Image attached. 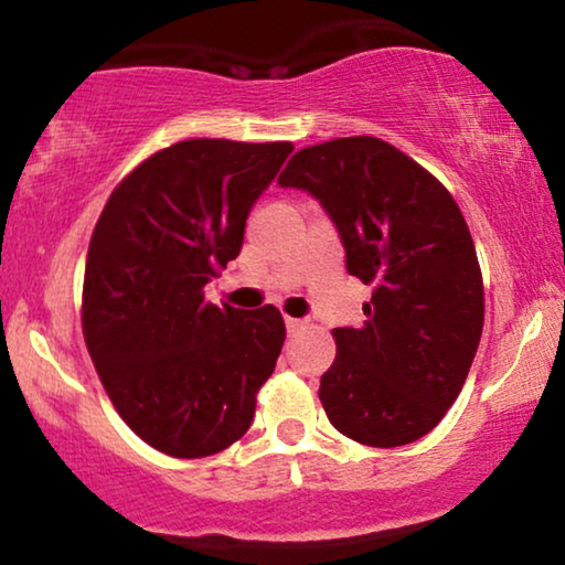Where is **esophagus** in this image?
I'll use <instances>...</instances> for the list:
<instances>
[{
  "mask_svg": "<svg viewBox=\"0 0 565 565\" xmlns=\"http://www.w3.org/2000/svg\"><path fill=\"white\" fill-rule=\"evenodd\" d=\"M285 327H288V332H298V329L303 327V321L292 319V317H285Z\"/></svg>",
  "mask_w": 565,
  "mask_h": 565,
  "instance_id": "1",
  "label": "esophagus"
}]
</instances>
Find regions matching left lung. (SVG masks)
Instances as JSON below:
<instances>
[{
  "instance_id": "8db88e82",
  "label": "left lung",
  "mask_w": 565,
  "mask_h": 565,
  "mask_svg": "<svg viewBox=\"0 0 565 565\" xmlns=\"http://www.w3.org/2000/svg\"><path fill=\"white\" fill-rule=\"evenodd\" d=\"M309 192L340 233L348 273L371 285L361 329H332L321 376L329 423L392 449L430 434L478 353L486 298L465 217L426 168L376 137L296 152L277 179Z\"/></svg>"
}]
</instances>
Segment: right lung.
I'll return each instance as SVG.
<instances>
[{
	"label": "right lung",
	"instance_id": "add662e5",
	"mask_svg": "<svg viewBox=\"0 0 565 565\" xmlns=\"http://www.w3.org/2000/svg\"><path fill=\"white\" fill-rule=\"evenodd\" d=\"M290 142L184 139L108 196L83 288V334L121 420L152 449L200 459L254 420L285 342L275 306H212L204 285L236 259L246 217Z\"/></svg>",
	"mask_w": 565,
	"mask_h": 565
}]
</instances>
